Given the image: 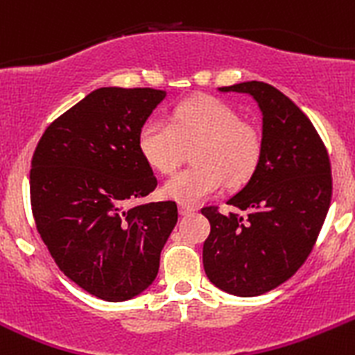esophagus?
<instances>
[{"instance_id": "obj_1", "label": "esophagus", "mask_w": 355, "mask_h": 355, "mask_svg": "<svg viewBox=\"0 0 355 355\" xmlns=\"http://www.w3.org/2000/svg\"><path fill=\"white\" fill-rule=\"evenodd\" d=\"M178 211H180L182 216H185V215H191V213H194L196 208L192 205H185V202H180V205H178Z\"/></svg>"}]
</instances>
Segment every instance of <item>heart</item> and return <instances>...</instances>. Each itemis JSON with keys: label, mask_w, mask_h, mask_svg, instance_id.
Listing matches in <instances>:
<instances>
[{"label": "heart", "mask_w": 355, "mask_h": 355, "mask_svg": "<svg viewBox=\"0 0 355 355\" xmlns=\"http://www.w3.org/2000/svg\"><path fill=\"white\" fill-rule=\"evenodd\" d=\"M192 149L194 166L185 168L163 185L166 198L198 202L220 191L244 184L261 157V133L254 123L243 119L227 102L215 97H194L180 102L171 123L147 119L139 132V149L150 168L161 175L177 170Z\"/></svg>", "instance_id": "b5f03b06"}]
</instances>
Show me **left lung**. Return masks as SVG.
<instances>
[{
	"label": "left lung",
	"mask_w": 355,
	"mask_h": 355,
	"mask_svg": "<svg viewBox=\"0 0 355 355\" xmlns=\"http://www.w3.org/2000/svg\"><path fill=\"white\" fill-rule=\"evenodd\" d=\"M250 94L261 111V157L248 184L227 201L205 206L211 232L202 246L208 279L236 297H258L290 279L311 254L331 202L328 150L311 119L261 81L223 86Z\"/></svg>",
	"instance_id": "1"
}]
</instances>
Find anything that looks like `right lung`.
<instances>
[{
    "label": "right lung",
    "mask_w": 355,
    "mask_h": 355,
    "mask_svg": "<svg viewBox=\"0 0 355 355\" xmlns=\"http://www.w3.org/2000/svg\"><path fill=\"white\" fill-rule=\"evenodd\" d=\"M164 97L154 88H98L58 116L33 154L37 232L58 269L102 300L149 288L177 225L175 201L132 205L157 185L139 132Z\"/></svg>",
    "instance_id": "obj_1"
}]
</instances>
